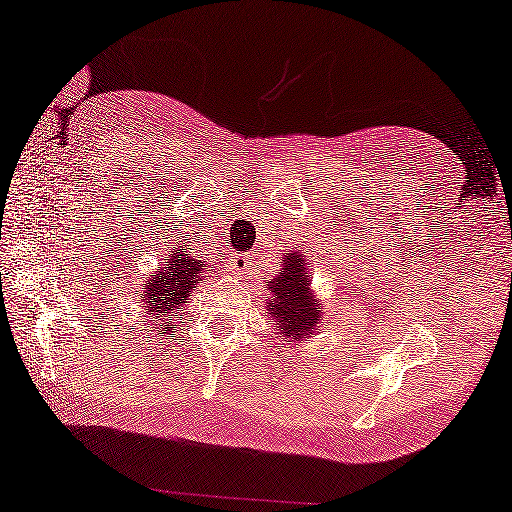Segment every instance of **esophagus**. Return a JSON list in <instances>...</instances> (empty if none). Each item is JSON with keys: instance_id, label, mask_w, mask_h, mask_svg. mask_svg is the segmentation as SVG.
<instances>
[{"instance_id": "34e87169", "label": "esophagus", "mask_w": 512, "mask_h": 512, "mask_svg": "<svg viewBox=\"0 0 512 512\" xmlns=\"http://www.w3.org/2000/svg\"><path fill=\"white\" fill-rule=\"evenodd\" d=\"M251 258H254V256H249V254L235 256V261H238V263H235V270L247 274V270H251Z\"/></svg>"}]
</instances>
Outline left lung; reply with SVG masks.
<instances>
[{
	"instance_id": "obj_1",
	"label": "left lung",
	"mask_w": 512,
	"mask_h": 512,
	"mask_svg": "<svg viewBox=\"0 0 512 512\" xmlns=\"http://www.w3.org/2000/svg\"><path fill=\"white\" fill-rule=\"evenodd\" d=\"M306 279H309V265L304 263L300 251H295L286 256L277 277L267 281V288L272 290V300L267 302V311L272 313L270 322L279 325L283 336L304 338L318 325L320 304L313 300Z\"/></svg>"
}]
</instances>
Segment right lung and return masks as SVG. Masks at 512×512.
<instances>
[{
	"label": "right lung",
	"instance_id": "add662e5",
	"mask_svg": "<svg viewBox=\"0 0 512 512\" xmlns=\"http://www.w3.org/2000/svg\"><path fill=\"white\" fill-rule=\"evenodd\" d=\"M210 270L206 258H196L194 251L185 240L178 245H171L169 254H164L160 270L155 274H146V281L137 290L139 318L141 322L157 325V332L167 334L174 325V313L185 304L187 297L192 295L196 283H201L203 272Z\"/></svg>",
	"mask_w": 512,
	"mask_h": 512
}]
</instances>
